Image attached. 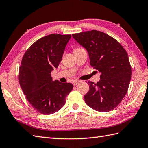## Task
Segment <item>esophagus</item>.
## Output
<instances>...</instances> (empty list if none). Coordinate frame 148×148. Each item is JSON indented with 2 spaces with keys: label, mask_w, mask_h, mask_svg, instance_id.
Segmentation results:
<instances>
[{
  "label": "esophagus",
  "mask_w": 148,
  "mask_h": 148,
  "mask_svg": "<svg viewBox=\"0 0 148 148\" xmlns=\"http://www.w3.org/2000/svg\"><path fill=\"white\" fill-rule=\"evenodd\" d=\"M80 83L79 81H74L73 82V84L74 85V86H76V85H77L78 84H79Z\"/></svg>",
  "instance_id": "1"
}]
</instances>
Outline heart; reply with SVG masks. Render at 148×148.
<instances>
[{"label": "heart", "instance_id": "obj_1", "mask_svg": "<svg viewBox=\"0 0 148 148\" xmlns=\"http://www.w3.org/2000/svg\"><path fill=\"white\" fill-rule=\"evenodd\" d=\"M79 49H80V48H77V49H75V50H74V52H75V51H77V50H79Z\"/></svg>", "mask_w": 148, "mask_h": 148}]
</instances>
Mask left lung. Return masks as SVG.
I'll return each mask as SVG.
<instances>
[{"label":"left lung","mask_w":148,"mask_h":148,"mask_svg":"<svg viewBox=\"0 0 148 148\" xmlns=\"http://www.w3.org/2000/svg\"><path fill=\"white\" fill-rule=\"evenodd\" d=\"M88 52L90 65L101 75L96 83L88 81L89 90L84 98L86 104L99 112L115 108L127 92L132 67L128 56L112 37L97 30L72 34Z\"/></svg>","instance_id":"8db88e82"}]
</instances>
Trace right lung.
I'll return each instance as SVG.
<instances>
[{
  "label": "right lung",
  "mask_w": 148,
  "mask_h": 148,
  "mask_svg": "<svg viewBox=\"0 0 148 148\" xmlns=\"http://www.w3.org/2000/svg\"><path fill=\"white\" fill-rule=\"evenodd\" d=\"M71 34H51L34 42L26 51L19 69V82L26 99L39 113L49 115L65 105L73 84L53 81L52 71L62 59Z\"/></svg>",
  "instance_id": "add662e5"
}]
</instances>
